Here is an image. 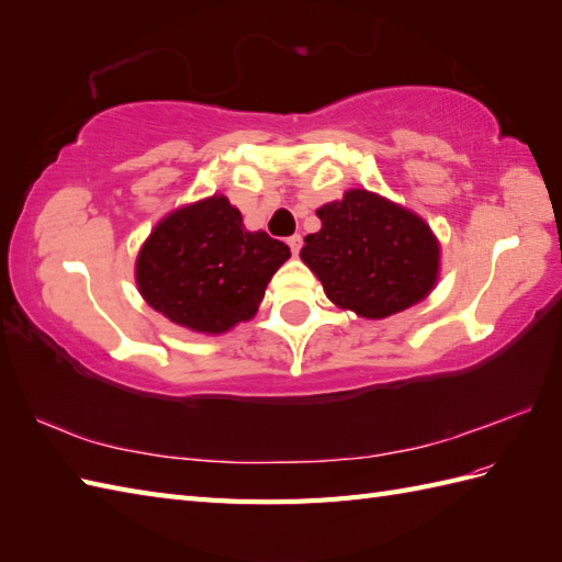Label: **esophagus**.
<instances>
[{"instance_id":"1","label":"esophagus","mask_w":562,"mask_h":562,"mask_svg":"<svg viewBox=\"0 0 562 562\" xmlns=\"http://www.w3.org/2000/svg\"><path fill=\"white\" fill-rule=\"evenodd\" d=\"M288 246H290V250H292L294 256L300 254V248H302V236H300V234H292V236L288 238Z\"/></svg>"}]
</instances>
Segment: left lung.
Wrapping results in <instances>:
<instances>
[{"label": "left lung", "mask_w": 562, "mask_h": 562, "mask_svg": "<svg viewBox=\"0 0 562 562\" xmlns=\"http://www.w3.org/2000/svg\"><path fill=\"white\" fill-rule=\"evenodd\" d=\"M316 214L321 232L304 238L300 256L333 304L386 318L435 288L439 246L417 214L360 188Z\"/></svg>", "instance_id": "1"}]
</instances>
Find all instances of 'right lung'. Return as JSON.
<instances>
[{
	"label": "right lung",
	"instance_id": "right-lung-1",
	"mask_svg": "<svg viewBox=\"0 0 562 562\" xmlns=\"http://www.w3.org/2000/svg\"><path fill=\"white\" fill-rule=\"evenodd\" d=\"M290 248L246 232L222 195L169 214L137 258V284L151 308L198 333H224L258 312Z\"/></svg>",
	"mask_w": 562,
	"mask_h": 562
}]
</instances>
